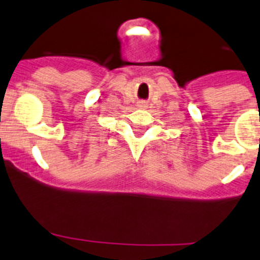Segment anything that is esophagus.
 Listing matches in <instances>:
<instances>
[{
	"instance_id": "34e87169",
	"label": "esophagus",
	"mask_w": 260,
	"mask_h": 260,
	"mask_svg": "<svg viewBox=\"0 0 260 260\" xmlns=\"http://www.w3.org/2000/svg\"><path fill=\"white\" fill-rule=\"evenodd\" d=\"M141 106H144V104H143V102H141Z\"/></svg>"
}]
</instances>
